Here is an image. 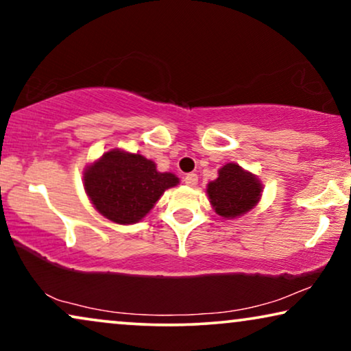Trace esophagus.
Listing matches in <instances>:
<instances>
[{
    "instance_id": "1",
    "label": "esophagus",
    "mask_w": 351,
    "mask_h": 351,
    "mask_svg": "<svg viewBox=\"0 0 351 351\" xmlns=\"http://www.w3.org/2000/svg\"><path fill=\"white\" fill-rule=\"evenodd\" d=\"M184 184L189 185V186H196V184H198V176H196V174H186L184 177Z\"/></svg>"
}]
</instances>
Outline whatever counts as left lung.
<instances>
[{"label": "left lung", "instance_id": "1", "mask_svg": "<svg viewBox=\"0 0 351 351\" xmlns=\"http://www.w3.org/2000/svg\"><path fill=\"white\" fill-rule=\"evenodd\" d=\"M261 182L233 162L225 165L217 179L208 185L215 213L225 219H234L252 209L261 198Z\"/></svg>", "mask_w": 351, "mask_h": 351}]
</instances>
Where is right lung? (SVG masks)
Here are the masks:
<instances>
[{"mask_svg":"<svg viewBox=\"0 0 351 351\" xmlns=\"http://www.w3.org/2000/svg\"><path fill=\"white\" fill-rule=\"evenodd\" d=\"M179 184L171 172H158L142 155L112 150L84 172V189L95 209L117 223L138 222L166 189Z\"/></svg>","mask_w":351,"mask_h":351,"instance_id":"add662e5","label":"right lung"}]
</instances>
